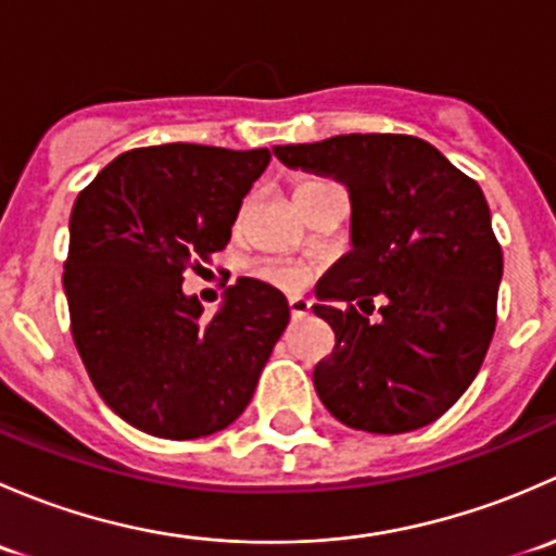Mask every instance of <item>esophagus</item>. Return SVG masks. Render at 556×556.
I'll list each match as a JSON object with an SVG mask.
<instances>
[{
    "mask_svg": "<svg viewBox=\"0 0 556 556\" xmlns=\"http://www.w3.org/2000/svg\"><path fill=\"white\" fill-rule=\"evenodd\" d=\"M312 312V304L306 299H301V295H295V299H290V314H293V319H301L306 317V314Z\"/></svg>",
    "mask_w": 556,
    "mask_h": 556,
    "instance_id": "1",
    "label": "esophagus"
}]
</instances>
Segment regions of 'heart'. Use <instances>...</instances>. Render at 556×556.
<instances>
[{"instance_id": "heart-1", "label": "heart", "mask_w": 556, "mask_h": 556, "mask_svg": "<svg viewBox=\"0 0 556 556\" xmlns=\"http://www.w3.org/2000/svg\"><path fill=\"white\" fill-rule=\"evenodd\" d=\"M317 185H323V182H304L299 190L317 188ZM261 277L266 279V282L279 285V288H288V290L299 288V285L304 282V277H301L299 268H290V266H266V268H261Z\"/></svg>"}]
</instances>
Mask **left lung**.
<instances>
[{
    "label": "left lung",
    "instance_id": "obj_1",
    "mask_svg": "<svg viewBox=\"0 0 556 556\" xmlns=\"http://www.w3.org/2000/svg\"><path fill=\"white\" fill-rule=\"evenodd\" d=\"M274 155L339 179L352 201V250L319 279L312 306L336 333L314 368L319 401L366 433L435 422L473 382L495 333L503 252L481 188L406 134H341L277 144ZM374 298L383 301L377 324L351 306L370 313Z\"/></svg>",
    "mask_w": 556,
    "mask_h": 556
}]
</instances>
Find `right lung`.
I'll list each match as a JSON object with an SVG mask.
<instances>
[{"label":"right lung","instance_id":"1","mask_svg":"<svg viewBox=\"0 0 556 556\" xmlns=\"http://www.w3.org/2000/svg\"><path fill=\"white\" fill-rule=\"evenodd\" d=\"M268 161L266 148H137L72 206V339L106 406L142 433L185 441L228 428L288 328V299L261 279H237L212 317L182 290V274L228 244Z\"/></svg>","mask_w":556,"mask_h":556}]
</instances>
